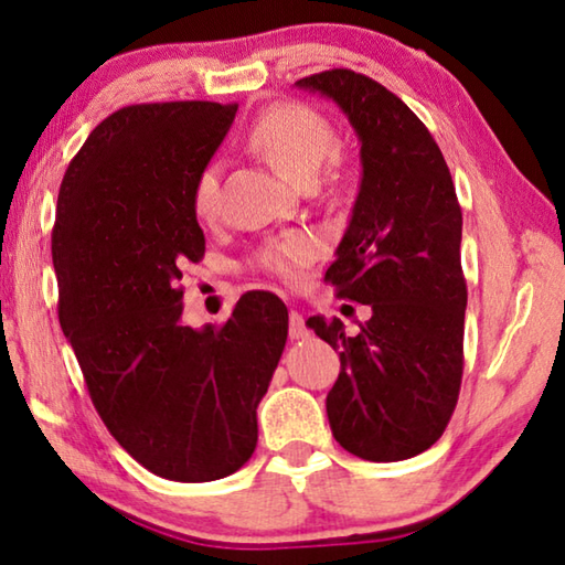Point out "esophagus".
<instances>
[{"mask_svg":"<svg viewBox=\"0 0 565 565\" xmlns=\"http://www.w3.org/2000/svg\"><path fill=\"white\" fill-rule=\"evenodd\" d=\"M288 335L292 340L308 338V328H305V320L298 310H290V326H288Z\"/></svg>","mask_w":565,"mask_h":565,"instance_id":"obj_1","label":"esophagus"}]
</instances>
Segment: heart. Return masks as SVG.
Here are the masks:
<instances>
[{"instance_id":"obj_1","label":"heart","mask_w":565,"mask_h":565,"mask_svg":"<svg viewBox=\"0 0 565 565\" xmlns=\"http://www.w3.org/2000/svg\"><path fill=\"white\" fill-rule=\"evenodd\" d=\"M247 145L260 152L285 178L310 184L322 170V182L330 190L348 184L345 160L335 147V129L326 115L300 102H280L263 109L247 129ZM192 210L202 225H212L222 215V174L220 164L210 162L192 182ZM318 255V243L305 233H292L275 239L257 253V265L285 282L298 280L305 265Z\"/></svg>"}]
</instances>
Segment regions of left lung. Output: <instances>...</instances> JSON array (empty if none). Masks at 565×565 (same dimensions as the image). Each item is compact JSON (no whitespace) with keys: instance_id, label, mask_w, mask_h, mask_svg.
<instances>
[{"instance_id":"left-lung-1","label":"left lung","mask_w":565,"mask_h":565,"mask_svg":"<svg viewBox=\"0 0 565 565\" xmlns=\"http://www.w3.org/2000/svg\"><path fill=\"white\" fill-rule=\"evenodd\" d=\"M295 85L338 102L363 162L353 217L326 280L373 316L353 338L338 318L308 320L340 350L326 401L332 436L373 463L413 458L443 436L463 377V212L450 170L428 127L381 82L340 67Z\"/></svg>"}]
</instances>
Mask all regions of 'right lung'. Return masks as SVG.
I'll return each instance as SVG.
<instances>
[{"label": "right lung", "mask_w": 565, "mask_h": 565, "mask_svg": "<svg viewBox=\"0 0 565 565\" xmlns=\"http://www.w3.org/2000/svg\"><path fill=\"white\" fill-rule=\"evenodd\" d=\"M235 113L200 99L117 109L72 157L52 227L60 326L92 403L137 463L180 483L247 463L288 340V308L265 290L222 326L182 322V267L205 255L192 182Z\"/></svg>", "instance_id": "obj_1"}]
</instances>
